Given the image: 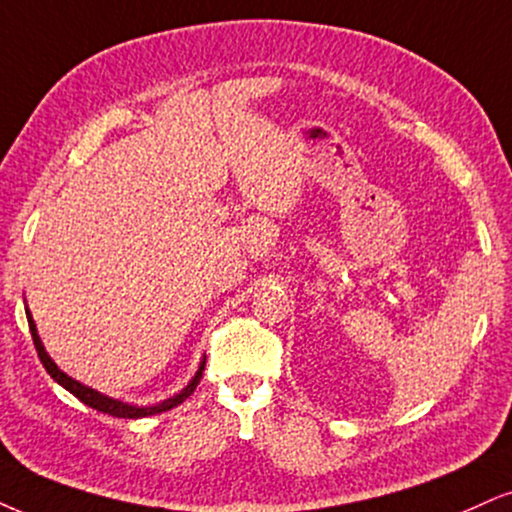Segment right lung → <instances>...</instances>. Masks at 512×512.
Masks as SVG:
<instances>
[{
	"label": "right lung",
	"instance_id": "right-lung-1",
	"mask_svg": "<svg viewBox=\"0 0 512 512\" xmlns=\"http://www.w3.org/2000/svg\"><path fill=\"white\" fill-rule=\"evenodd\" d=\"M28 325H30V334H33V342H35L37 356H40V361H42V365H44V370H47L49 375H52L54 380L59 382L63 389H68V391H71L73 396H78V399H80L82 403H85V406H90V408H94V410H99V413L113 415V418H144V415H156V413H163V410L175 408V406H178V403H182V401L187 399L189 394H192L194 387H197L199 380H201V372H204V365H206V361L199 365V372H197V375H194V380L189 382L187 387L182 389L178 396H173V399L163 401V403H159V406H149V408L128 406V403L116 401V399H109V396L99 394V391H94V389H90V387H85V384L75 382L73 377H68L66 372H61L59 368H56V363L52 361V358L47 356V351H44V346H42V342H40V337H37L35 323H33V318H30V313H28Z\"/></svg>",
	"mask_w": 512,
	"mask_h": 512
}]
</instances>
